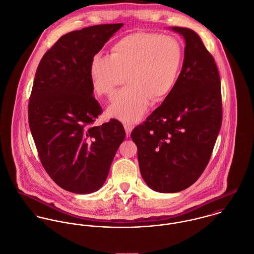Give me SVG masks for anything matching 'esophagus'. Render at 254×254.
<instances>
[{
	"label": "esophagus",
	"instance_id": "esophagus-1",
	"mask_svg": "<svg viewBox=\"0 0 254 254\" xmlns=\"http://www.w3.org/2000/svg\"><path fill=\"white\" fill-rule=\"evenodd\" d=\"M124 127H125V129H126L127 136H129L130 133H131V130L133 129V125H132V124H129V123H125V124H124Z\"/></svg>",
	"mask_w": 254,
	"mask_h": 254
}]
</instances>
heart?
Wrapping results in <instances>:
<instances>
[{
    "label": "heart",
    "mask_w": 254,
    "mask_h": 254,
    "mask_svg": "<svg viewBox=\"0 0 254 254\" xmlns=\"http://www.w3.org/2000/svg\"><path fill=\"white\" fill-rule=\"evenodd\" d=\"M180 42L168 35L135 33L116 42L111 55L96 54L90 64L95 92L112 98L127 78L128 84L108 109L110 116L136 122L174 87L182 65Z\"/></svg>",
    "instance_id": "1"
}]
</instances>
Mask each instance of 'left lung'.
Instances as JSON below:
<instances>
[{"instance_id": "1", "label": "left lung", "mask_w": 254, "mask_h": 254, "mask_svg": "<svg viewBox=\"0 0 254 254\" xmlns=\"http://www.w3.org/2000/svg\"><path fill=\"white\" fill-rule=\"evenodd\" d=\"M186 42L182 71L165 100L131 132L139 170L154 191L175 193L205 170L222 125L221 81L199 35L169 27Z\"/></svg>"}]
</instances>
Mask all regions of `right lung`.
Here are the masks:
<instances>
[{"label":"right lung","instance_id":"obj_1","mask_svg":"<svg viewBox=\"0 0 254 254\" xmlns=\"http://www.w3.org/2000/svg\"><path fill=\"white\" fill-rule=\"evenodd\" d=\"M100 24L63 35L37 67L28 105L30 130L41 163L64 190H100L126 131L117 120L92 124L102 113L93 95L90 64L123 26Z\"/></svg>","mask_w":254,"mask_h":254}]
</instances>
